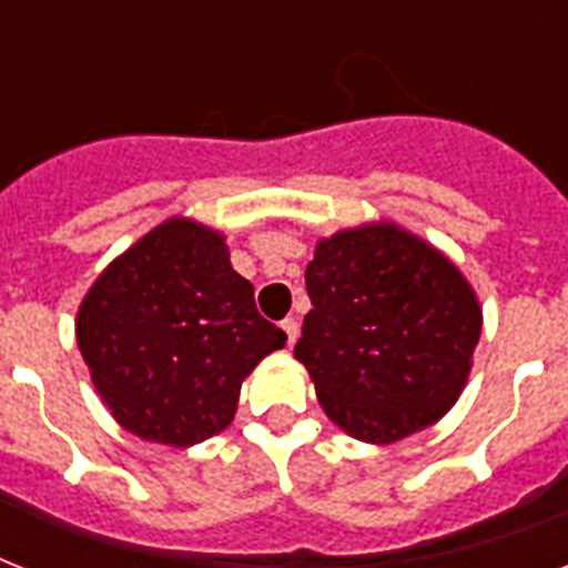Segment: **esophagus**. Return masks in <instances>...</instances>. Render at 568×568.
<instances>
[{"label":"esophagus","instance_id":"34e87169","mask_svg":"<svg viewBox=\"0 0 568 568\" xmlns=\"http://www.w3.org/2000/svg\"><path fill=\"white\" fill-rule=\"evenodd\" d=\"M280 327H283L285 342H288V347H292L294 342H297V333H301V327H297V321H294V318H285L283 324H280Z\"/></svg>","mask_w":568,"mask_h":568}]
</instances>
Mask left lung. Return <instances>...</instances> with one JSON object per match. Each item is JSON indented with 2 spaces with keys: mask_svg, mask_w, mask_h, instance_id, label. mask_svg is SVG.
I'll return each instance as SVG.
<instances>
[{
  "mask_svg": "<svg viewBox=\"0 0 568 568\" xmlns=\"http://www.w3.org/2000/svg\"><path fill=\"white\" fill-rule=\"evenodd\" d=\"M312 310L294 345L324 413L354 439L392 445L457 404L484 310L463 271L392 221L315 244Z\"/></svg>",
  "mask_w": 568,
  "mask_h": 568,
  "instance_id": "left-lung-1",
  "label": "left lung"
}]
</instances>
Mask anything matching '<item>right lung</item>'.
Returning <instances> with one entry per match:
<instances>
[{"mask_svg":"<svg viewBox=\"0 0 568 568\" xmlns=\"http://www.w3.org/2000/svg\"><path fill=\"white\" fill-rule=\"evenodd\" d=\"M75 342L123 430L191 448L230 427L241 383L285 333L258 315L223 232L176 214L93 280Z\"/></svg>","mask_w":568,"mask_h":568,"instance_id":"right-lung-1","label":"right lung"}]
</instances>
